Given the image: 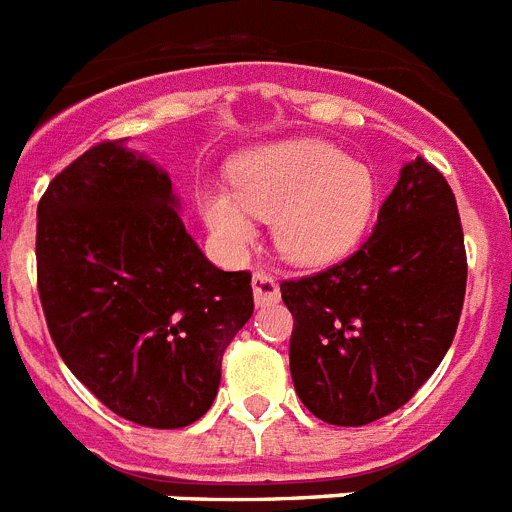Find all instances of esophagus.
Returning a JSON list of instances; mask_svg holds the SVG:
<instances>
[{"mask_svg":"<svg viewBox=\"0 0 512 512\" xmlns=\"http://www.w3.org/2000/svg\"><path fill=\"white\" fill-rule=\"evenodd\" d=\"M253 301H256V306H272V303L280 301V285H277V280H274L272 274L266 272H256L253 274Z\"/></svg>","mask_w":512,"mask_h":512,"instance_id":"1","label":"esophagus"}]
</instances>
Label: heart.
Returning <instances> with one entry per match:
<instances>
[{"label":"heart","mask_w":512,"mask_h":512,"mask_svg":"<svg viewBox=\"0 0 512 512\" xmlns=\"http://www.w3.org/2000/svg\"><path fill=\"white\" fill-rule=\"evenodd\" d=\"M232 193L209 190L204 219L219 246L243 253L256 238L248 214L272 219L287 261L327 266L348 256L369 230L377 180L369 167L324 141H287L246 154L232 167Z\"/></svg>","instance_id":"b5f03b06"}]
</instances>
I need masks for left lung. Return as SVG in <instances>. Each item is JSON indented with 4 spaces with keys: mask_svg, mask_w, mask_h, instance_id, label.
I'll use <instances>...</instances> for the list:
<instances>
[{
    "mask_svg": "<svg viewBox=\"0 0 512 512\" xmlns=\"http://www.w3.org/2000/svg\"><path fill=\"white\" fill-rule=\"evenodd\" d=\"M466 277L453 188L416 156L353 256L280 285L295 322L290 374L303 405L335 426L398 411L453 345Z\"/></svg>",
    "mask_w": 512,
    "mask_h": 512,
    "instance_id": "left-lung-1",
    "label": "left lung"
}]
</instances>
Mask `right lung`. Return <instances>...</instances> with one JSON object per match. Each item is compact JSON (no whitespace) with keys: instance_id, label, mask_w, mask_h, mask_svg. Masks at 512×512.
Segmentation results:
<instances>
[{"instance_id":"1","label":"right lung","mask_w":512,"mask_h":512,"mask_svg":"<svg viewBox=\"0 0 512 512\" xmlns=\"http://www.w3.org/2000/svg\"><path fill=\"white\" fill-rule=\"evenodd\" d=\"M170 175L96 143L38 201L36 266L59 356L117 416L180 429L217 398L222 356L253 314L248 272L185 232Z\"/></svg>"}]
</instances>
